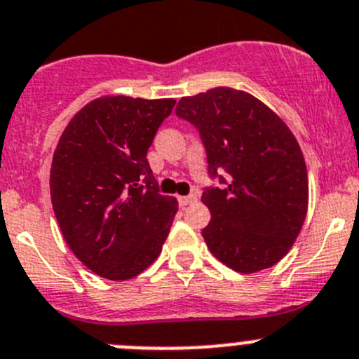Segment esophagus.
Returning a JSON list of instances; mask_svg holds the SVG:
<instances>
[{
    "label": "esophagus",
    "mask_w": 359,
    "mask_h": 359,
    "mask_svg": "<svg viewBox=\"0 0 359 359\" xmlns=\"http://www.w3.org/2000/svg\"><path fill=\"white\" fill-rule=\"evenodd\" d=\"M197 201V195H184V197H178V204L180 208H187L188 204Z\"/></svg>",
    "instance_id": "obj_1"
}]
</instances>
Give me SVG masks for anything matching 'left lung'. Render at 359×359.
Masks as SVG:
<instances>
[{
	"instance_id": "1",
	"label": "left lung",
	"mask_w": 359,
	"mask_h": 359,
	"mask_svg": "<svg viewBox=\"0 0 359 359\" xmlns=\"http://www.w3.org/2000/svg\"><path fill=\"white\" fill-rule=\"evenodd\" d=\"M176 115L194 123L208 151L209 175L226 172L202 202L211 222L209 251L241 274L286 257L307 216L309 178L300 144L281 116L241 88L215 87L181 97Z\"/></svg>"
}]
</instances>
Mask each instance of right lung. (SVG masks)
Wrapping results in <instances>:
<instances>
[{
    "mask_svg": "<svg viewBox=\"0 0 359 359\" xmlns=\"http://www.w3.org/2000/svg\"><path fill=\"white\" fill-rule=\"evenodd\" d=\"M176 99L101 95L66 126L50 168L59 229L99 278L127 281L161 255L178 201L161 195L148 148Z\"/></svg>",
    "mask_w": 359,
    "mask_h": 359,
    "instance_id": "right-lung-1",
    "label": "right lung"
}]
</instances>
